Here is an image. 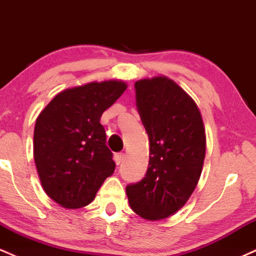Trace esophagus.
<instances>
[{"label": "esophagus", "instance_id": "obj_1", "mask_svg": "<svg viewBox=\"0 0 256 256\" xmlns=\"http://www.w3.org/2000/svg\"><path fill=\"white\" fill-rule=\"evenodd\" d=\"M124 158H125L124 152H116V154L114 155V160H116V165H119V164H122V160H124Z\"/></svg>", "mask_w": 256, "mask_h": 256}]
</instances>
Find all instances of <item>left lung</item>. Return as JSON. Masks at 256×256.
<instances>
[{
    "label": "left lung",
    "instance_id": "8db88e82",
    "mask_svg": "<svg viewBox=\"0 0 256 256\" xmlns=\"http://www.w3.org/2000/svg\"><path fill=\"white\" fill-rule=\"evenodd\" d=\"M136 104L149 137L146 177L126 186L132 210L146 220L178 212L198 183L206 155V132L195 101L165 76L134 83Z\"/></svg>",
    "mask_w": 256,
    "mask_h": 256
}]
</instances>
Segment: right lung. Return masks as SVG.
<instances>
[{"label": "right lung", "mask_w": 256, "mask_h": 256, "mask_svg": "<svg viewBox=\"0 0 256 256\" xmlns=\"http://www.w3.org/2000/svg\"><path fill=\"white\" fill-rule=\"evenodd\" d=\"M128 88L122 80L90 82L58 92L36 120L34 158L46 195L61 207L88 206L113 174L102 113Z\"/></svg>", "instance_id": "add662e5"}]
</instances>
